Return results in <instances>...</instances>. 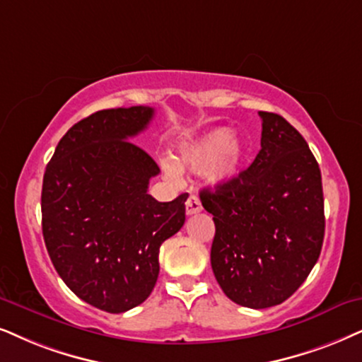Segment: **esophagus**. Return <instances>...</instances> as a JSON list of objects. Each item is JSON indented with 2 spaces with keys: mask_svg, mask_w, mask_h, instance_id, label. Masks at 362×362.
I'll list each match as a JSON object with an SVG mask.
<instances>
[{
  "mask_svg": "<svg viewBox=\"0 0 362 362\" xmlns=\"http://www.w3.org/2000/svg\"><path fill=\"white\" fill-rule=\"evenodd\" d=\"M200 210H202V204H200L199 197H197V195H190L189 200H187V204H185V212H187V215H194V214H197V212H200Z\"/></svg>",
  "mask_w": 362,
  "mask_h": 362,
  "instance_id": "34e87169",
  "label": "esophagus"
}]
</instances>
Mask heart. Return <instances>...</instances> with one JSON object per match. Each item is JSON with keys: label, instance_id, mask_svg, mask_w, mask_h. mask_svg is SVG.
<instances>
[{"label": "heart", "instance_id": "heart-1", "mask_svg": "<svg viewBox=\"0 0 362 362\" xmlns=\"http://www.w3.org/2000/svg\"><path fill=\"white\" fill-rule=\"evenodd\" d=\"M245 158V147L235 139L230 128H212L195 139L187 140L177 148L175 165L165 163L167 172L177 177L178 170L204 172L215 184L234 178L239 173Z\"/></svg>", "mask_w": 362, "mask_h": 362}]
</instances>
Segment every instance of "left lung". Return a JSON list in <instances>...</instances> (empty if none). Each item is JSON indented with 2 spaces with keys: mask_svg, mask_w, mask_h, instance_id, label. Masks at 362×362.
I'll use <instances>...</instances> for the list:
<instances>
[{
  "mask_svg": "<svg viewBox=\"0 0 362 362\" xmlns=\"http://www.w3.org/2000/svg\"><path fill=\"white\" fill-rule=\"evenodd\" d=\"M262 139L247 170L200 192L214 215V276L235 304L265 309L299 289L324 240L321 170L304 136L277 113L259 112Z\"/></svg>",
  "mask_w": 362,
  "mask_h": 362,
  "instance_id": "8db88e82",
  "label": "left lung"
}]
</instances>
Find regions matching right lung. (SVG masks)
<instances>
[{"mask_svg": "<svg viewBox=\"0 0 362 362\" xmlns=\"http://www.w3.org/2000/svg\"><path fill=\"white\" fill-rule=\"evenodd\" d=\"M153 108L100 110L58 141L41 190V227L49 259L70 289L112 314L144 303L158 277V250L185 222V200L148 194L160 168L132 136Z\"/></svg>", "mask_w": 362, "mask_h": 362, "instance_id": "obj_1", "label": "right lung"}]
</instances>
